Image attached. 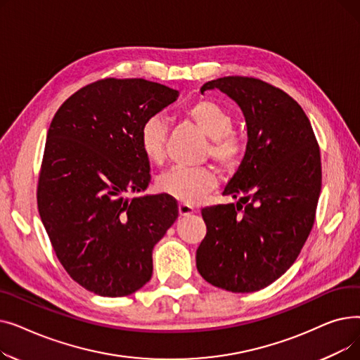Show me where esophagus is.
Instances as JSON below:
<instances>
[{
	"label": "esophagus",
	"mask_w": 360,
	"mask_h": 360,
	"mask_svg": "<svg viewBox=\"0 0 360 360\" xmlns=\"http://www.w3.org/2000/svg\"><path fill=\"white\" fill-rule=\"evenodd\" d=\"M195 207L190 205V204H185V202H181L179 204V214L181 216H190L193 213H195Z\"/></svg>",
	"instance_id": "34e87169"
}]
</instances>
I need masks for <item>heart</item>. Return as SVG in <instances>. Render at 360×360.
<instances>
[{"mask_svg": "<svg viewBox=\"0 0 360 360\" xmlns=\"http://www.w3.org/2000/svg\"><path fill=\"white\" fill-rule=\"evenodd\" d=\"M185 117L191 120L204 136L210 139L205 156L212 158L221 169L232 170L238 166L242 153V140L232 134L233 117L223 105L213 99H198L188 105ZM140 146L144 156L155 165H162L167 156V125L153 117L144 122L140 131ZM217 184V174L212 167H174L163 174L159 190L185 204H195L209 194Z\"/></svg>", "mask_w": 360, "mask_h": 360, "instance_id": "1", "label": "heart"}]
</instances>
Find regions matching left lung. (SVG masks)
<instances>
[{
  "instance_id": "8db88e82",
  "label": "left lung",
  "mask_w": 360,
  "mask_h": 360,
  "mask_svg": "<svg viewBox=\"0 0 360 360\" xmlns=\"http://www.w3.org/2000/svg\"><path fill=\"white\" fill-rule=\"evenodd\" d=\"M219 89L242 109L247 151L223 195L238 198L201 210L207 233L197 269L210 285L233 293L267 288L296 261L312 231L321 193V155L300 105L254 77L229 75Z\"/></svg>"
}]
</instances>
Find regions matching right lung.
Instances as JSON below:
<instances>
[{
	"label": "right lung",
	"instance_id": "1",
	"mask_svg": "<svg viewBox=\"0 0 360 360\" xmlns=\"http://www.w3.org/2000/svg\"><path fill=\"white\" fill-rule=\"evenodd\" d=\"M176 98L144 79H102L71 94L49 125L37 209L56 258L89 292L141 289L153 247L178 219L174 197H129L151 179L140 131Z\"/></svg>",
	"mask_w": 360,
	"mask_h": 360
}]
</instances>
